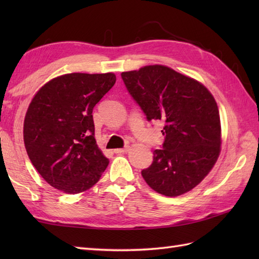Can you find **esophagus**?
Instances as JSON below:
<instances>
[{"label": "esophagus", "mask_w": 259, "mask_h": 259, "mask_svg": "<svg viewBox=\"0 0 259 259\" xmlns=\"http://www.w3.org/2000/svg\"><path fill=\"white\" fill-rule=\"evenodd\" d=\"M129 150V146H124L123 148H119V149H114L115 153H124Z\"/></svg>", "instance_id": "obj_1"}]
</instances>
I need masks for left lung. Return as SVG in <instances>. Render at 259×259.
Wrapping results in <instances>:
<instances>
[{
	"mask_svg": "<svg viewBox=\"0 0 259 259\" xmlns=\"http://www.w3.org/2000/svg\"><path fill=\"white\" fill-rule=\"evenodd\" d=\"M126 90L148 121L163 120L162 149L141 171L151 188L168 197L201 183L221 152L222 129L217 103L200 82L164 65H147L121 73Z\"/></svg>",
	"mask_w": 259,
	"mask_h": 259,
	"instance_id": "left-lung-1",
	"label": "left lung"
}]
</instances>
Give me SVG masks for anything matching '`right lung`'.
Masks as SVG:
<instances>
[{
  "mask_svg": "<svg viewBox=\"0 0 259 259\" xmlns=\"http://www.w3.org/2000/svg\"><path fill=\"white\" fill-rule=\"evenodd\" d=\"M113 73H69L36 92L25 114L23 138L33 166L65 194L90 189L109 159L95 138L92 110L115 83Z\"/></svg>",
  "mask_w": 259,
  "mask_h": 259,
  "instance_id": "obj_1",
  "label": "right lung"
}]
</instances>
